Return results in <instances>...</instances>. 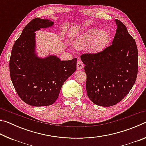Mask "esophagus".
Segmentation results:
<instances>
[{"label":"esophagus","instance_id":"obj_1","mask_svg":"<svg viewBox=\"0 0 146 146\" xmlns=\"http://www.w3.org/2000/svg\"><path fill=\"white\" fill-rule=\"evenodd\" d=\"M84 68V64L82 62V61L78 60L76 62V68H77L78 70H80Z\"/></svg>","mask_w":146,"mask_h":146}]
</instances>
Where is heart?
<instances>
[{
  "instance_id": "heart-1",
  "label": "heart",
  "mask_w": 146,
  "mask_h": 146,
  "mask_svg": "<svg viewBox=\"0 0 146 146\" xmlns=\"http://www.w3.org/2000/svg\"><path fill=\"white\" fill-rule=\"evenodd\" d=\"M110 40V34L108 31L91 28L79 37L76 46L79 48H83L91 45V50L97 52L104 48Z\"/></svg>"
}]
</instances>
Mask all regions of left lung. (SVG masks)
Instances as JSON below:
<instances>
[{
  "label": "left lung",
  "instance_id": "left-lung-1",
  "mask_svg": "<svg viewBox=\"0 0 146 146\" xmlns=\"http://www.w3.org/2000/svg\"><path fill=\"white\" fill-rule=\"evenodd\" d=\"M111 45L96 53L80 56L87 75L86 91L96 105L117 104L131 90L138 73V49L135 39L119 20Z\"/></svg>",
  "mask_w": 146,
  "mask_h": 146
}]
</instances>
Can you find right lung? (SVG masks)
I'll use <instances>...</instances> for the list:
<instances>
[{"label": "right lung", "instance_id": "add662e5", "mask_svg": "<svg viewBox=\"0 0 146 146\" xmlns=\"http://www.w3.org/2000/svg\"><path fill=\"white\" fill-rule=\"evenodd\" d=\"M53 25V22L48 19H33L24 28L11 50V80L19 97L30 106L53 104L64 82L76 69V58L60 60L54 55L44 58L36 56L35 31Z\"/></svg>", "mask_w": 146, "mask_h": 146}]
</instances>
